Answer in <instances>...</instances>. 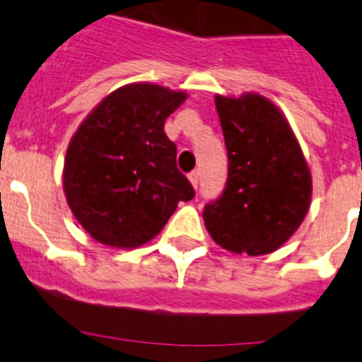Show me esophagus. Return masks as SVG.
Listing matches in <instances>:
<instances>
[{
  "label": "esophagus",
  "instance_id": "esophagus-1",
  "mask_svg": "<svg viewBox=\"0 0 362 362\" xmlns=\"http://www.w3.org/2000/svg\"><path fill=\"white\" fill-rule=\"evenodd\" d=\"M188 179H190L192 187L197 188V185H199V179H201V172H199V170L190 172V174H188Z\"/></svg>",
  "mask_w": 362,
  "mask_h": 362
}]
</instances>
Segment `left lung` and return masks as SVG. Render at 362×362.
<instances>
[{"mask_svg":"<svg viewBox=\"0 0 362 362\" xmlns=\"http://www.w3.org/2000/svg\"><path fill=\"white\" fill-rule=\"evenodd\" d=\"M228 177L204 206V226L233 254L264 255L288 241L312 201V174L286 117L263 95H216Z\"/></svg>","mask_w":362,"mask_h":362,"instance_id":"left-lung-1","label":"left lung"}]
</instances>
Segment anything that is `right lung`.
<instances>
[{
  "label": "right lung",
  "mask_w": 362,
  "mask_h": 362,
  "mask_svg": "<svg viewBox=\"0 0 362 362\" xmlns=\"http://www.w3.org/2000/svg\"><path fill=\"white\" fill-rule=\"evenodd\" d=\"M187 94L153 83L124 85L85 117L66 148L63 188L79 225L98 243L137 248L196 196L175 163L165 121Z\"/></svg>",
  "instance_id": "add662e5"
}]
</instances>
